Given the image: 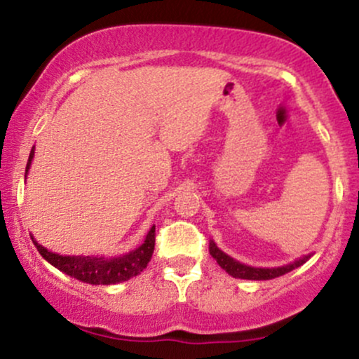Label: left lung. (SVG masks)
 <instances>
[{"instance_id": "obj_1", "label": "left lung", "mask_w": 359, "mask_h": 359, "mask_svg": "<svg viewBox=\"0 0 359 359\" xmlns=\"http://www.w3.org/2000/svg\"><path fill=\"white\" fill-rule=\"evenodd\" d=\"M210 254L230 276H233V278H240V279H254V281H264V279L279 278V276L300 267L302 264H305L310 259V255H305V257H300L298 261L286 264V266H281V267H252L235 261L233 257L224 254L223 250H219L218 247H216V243L212 242V240L210 242Z\"/></svg>"}]
</instances>
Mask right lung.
<instances>
[{
  "mask_svg": "<svg viewBox=\"0 0 359 359\" xmlns=\"http://www.w3.org/2000/svg\"><path fill=\"white\" fill-rule=\"evenodd\" d=\"M32 158L34 148L30 151L29 161H27L25 173L29 172ZM32 242L37 247L39 254L47 262L53 264L56 269L62 271L71 278H76L80 281L88 283V285H116V283L128 281V279L141 274L144 267L148 266L153 250H155V226L149 228L147 238L137 249L131 250L129 254L119 255V257L109 259L100 257V255H59L56 252L47 250L41 243H37V240H34V237Z\"/></svg>",
  "mask_w": 359,
  "mask_h": 359,
  "instance_id": "add662e5",
  "label": "right lung"
}]
</instances>
